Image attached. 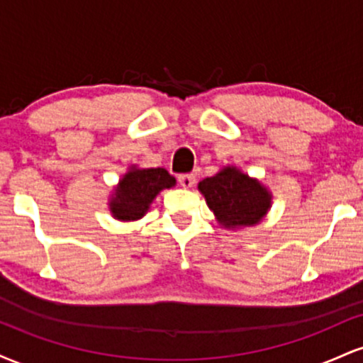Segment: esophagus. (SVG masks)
Wrapping results in <instances>:
<instances>
[{
    "label": "esophagus",
    "instance_id": "esophagus-1",
    "mask_svg": "<svg viewBox=\"0 0 363 363\" xmlns=\"http://www.w3.org/2000/svg\"><path fill=\"white\" fill-rule=\"evenodd\" d=\"M196 177L193 174H184V176H179V184H181L184 189H191L194 186Z\"/></svg>",
    "mask_w": 363,
    "mask_h": 363
}]
</instances>
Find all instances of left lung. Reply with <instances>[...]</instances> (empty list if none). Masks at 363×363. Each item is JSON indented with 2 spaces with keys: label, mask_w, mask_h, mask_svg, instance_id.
<instances>
[{
  "label": "left lung",
  "mask_w": 363,
  "mask_h": 363,
  "mask_svg": "<svg viewBox=\"0 0 363 363\" xmlns=\"http://www.w3.org/2000/svg\"><path fill=\"white\" fill-rule=\"evenodd\" d=\"M198 189L216 222L227 230L254 227L272 210V191L235 165H225L213 177L203 179Z\"/></svg>",
  "instance_id": "obj_1"
}]
</instances>
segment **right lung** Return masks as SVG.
I'll return each mask as SVG.
<instances>
[{"instance_id":"1","label":"right lung","mask_w":363,"mask_h":363,"mask_svg":"<svg viewBox=\"0 0 363 363\" xmlns=\"http://www.w3.org/2000/svg\"><path fill=\"white\" fill-rule=\"evenodd\" d=\"M174 186L176 177L170 176L165 169H140L138 165H131L119 179L107 201L112 218L119 222H135L143 218L160 191Z\"/></svg>"}]
</instances>
